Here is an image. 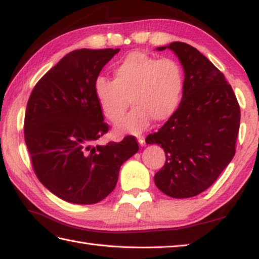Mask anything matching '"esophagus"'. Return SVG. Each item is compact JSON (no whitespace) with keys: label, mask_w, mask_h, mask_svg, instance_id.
<instances>
[{"label":"esophagus","mask_w":259,"mask_h":259,"mask_svg":"<svg viewBox=\"0 0 259 259\" xmlns=\"http://www.w3.org/2000/svg\"><path fill=\"white\" fill-rule=\"evenodd\" d=\"M138 142L141 146H144L145 145V138L143 135H139L138 136Z\"/></svg>","instance_id":"obj_1"}]
</instances>
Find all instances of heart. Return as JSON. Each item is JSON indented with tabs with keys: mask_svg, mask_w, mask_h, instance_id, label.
<instances>
[{
	"mask_svg": "<svg viewBox=\"0 0 259 259\" xmlns=\"http://www.w3.org/2000/svg\"><path fill=\"white\" fill-rule=\"evenodd\" d=\"M114 76V80L97 77L95 95L102 114L114 124L123 119L130 104L134 106L116 127L119 134H138L148 128L152 119L167 120L182 101L184 71L172 58L131 53L115 67Z\"/></svg>",
	"mask_w": 259,
	"mask_h": 259,
	"instance_id": "b5f03b06",
	"label": "heart"
}]
</instances>
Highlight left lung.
<instances>
[{"mask_svg": "<svg viewBox=\"0 0 259 259\" xmlns=\"http://www.w3.org/2000/svg\"><path fill=\"white\" fill-rule=\"evenodd\" d=\"M171 50L184 67L183 99L167 123L145 142L164 150L165 163L154 176L163 194L196 196L215 182L236 153L240 107L231 85L196 48L174 41Z\"/></svg>", "mask_w": 259, "mask_h": 259, "instance_id": "obj_1", "label": "left lung"}]
</instances>
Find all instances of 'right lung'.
I'll use <instances>...</instances> for the list:
<instances>
[{
	"mask_svg": "<svg viewBox=\"0 0 259 259\" xmlns=\"http://www.w3.org/2000/svg\"><path fill=\"white\" fill-rule=\"evenodd\" d=\"M119 52L76 50L33 88L24 116V141L44 186L73 204H96L113 192L120 165L139 151L134 136L95 144L108 124L95 95V81Z\"/></svg>",
	"mask_w": 259,
	"mask_h": 259,
	"instance_id": "add662e5",
	"label": "right lung"
}]
</instances>
